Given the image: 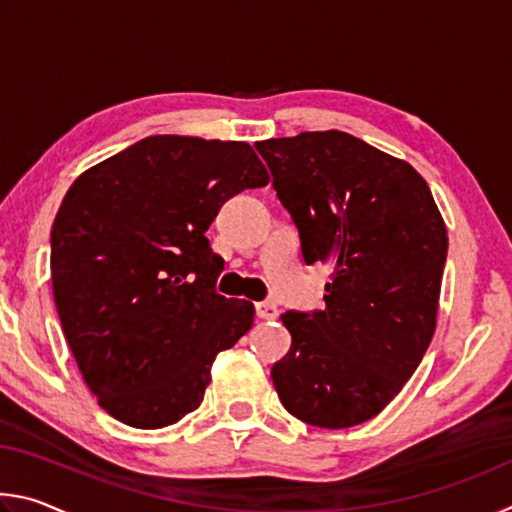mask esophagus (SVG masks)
Segmentation results:
<instances>
[{
	"label": "esophagus",
	"instance_id": "34e87169",
	"mask_svg": "<svg viewBox=\"0 0 512 512\" xmlns=\"http://www.w3.org/2000/svg\"><path fill=\"white\" fill-rule=\"evenodd\" d=\"M255 314H257V318H262V320H275L277 318V307L273 305V302H257Z\"/></svg>",
	"mask_w": 512,
	"mask_h": 512
}]
</instances>
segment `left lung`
I'll use <instances>...</instances> for the list:
<instances>
[{"instance_id":"8db88e82","label":"left lung","mask_w":512,"mask_h":512,"mask_svg":"<svg viewBox=\"0 0 512 512\" xmlns=\"http://www.w3.org/2000/svg\"><path fill=\"white\" fill-rule=\"evenodd\" d=\"M307 264L334 266L325 309L287 311L291 348L271 377L291 415L361 424L420 366L436 329L447 230L409 162L343 131L257 142Z\"/></svg>"}]
</instances>
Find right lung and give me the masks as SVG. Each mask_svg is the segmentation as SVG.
Returning <instances> with one entry per match:
<instances>
[{"instance_id": "1", "label": "right lung", "mask_w": 512, "mask_h": 512, "mask_svg": "<svg viewBox=\"0 0 512 512\" xmlns=\"http://www.w3.org/2000/svg\"><path fill=\"white\" fill-rule=\"evenodd\" d=\"M268 171L246 142L144 137L76 178L51 228L54 300L101 409L162 429L201 406L210 370L253 325L216 293L207 228Z\"/></svg>"}]
</instances>
